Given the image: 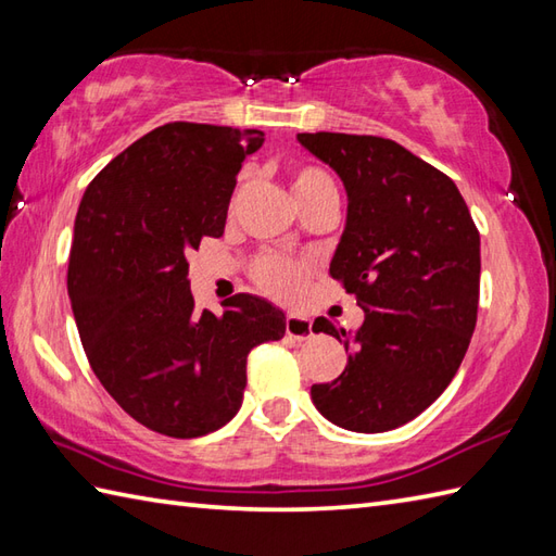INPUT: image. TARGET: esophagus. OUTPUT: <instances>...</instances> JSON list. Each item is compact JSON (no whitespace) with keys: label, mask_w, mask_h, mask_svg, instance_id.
I'll list each match as a JSON object with an SVG mask.
<instances>
[{"label":"esophagus","mask_w":556,"mask_h":556,"mask_svg":"<svg viewBox=\"0 0 556 556\" xmlns=\"http://www.w3.org/2000/svg\"><path fill=\"white\" fill-rule=\"evenodd\" d=\"M287 334L296 341L313 337V323L305 315H287Z\"/></svg>","instance_id":"34e87169"}]
</instances>
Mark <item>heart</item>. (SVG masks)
<instances>
[{"label":"heart","instance_id":"heart-1","mask_svg":"<svg viewBox=\"0 0 556 556\" xmlns=\"http://www.w3.org/2000/svg\"><path fill=\"white\" fill-rule=\"evenodd\" d=\"M327 188H334V184L323 169L299 167L293 172L291 191H293V198H296V203L320 191H327ZM239 191H241V184L236 188V193ZM303 277H305L303 265L291 263V260L279 257V255H265L255 265L257 285L277 299H296L303 289Z\"/></svg>","mask_w":556,"mask_h":556}]
</instances>
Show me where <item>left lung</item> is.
<instances>
[{
  "mask_svg": "<svg viewBox=\"0 0 556 556\" xmlns=\"http://www.w3.org/2000/svg\"><path fill=\"white\" fill-rule=\"evenodd\" d=\"M344 184L346 224L329 275L365 313L356 332L325 317L315 334L344 341L346 368L313 384L323 416L351 432L401 428L454 380L473 337L480 233L456 184L394 140L299 134Z\"/></svg>",
  "mask_w": 556,
  "mask_h": 556,
  "instance_id": "left-lung-1",
  "label": "left lung"
}]
</instances>
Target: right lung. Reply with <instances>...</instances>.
I'll list each match as a JSON object with an SVG mask.
<instances>
[{
	"label": "right lung",
	"mask_w": 556,
	"mask_h": 556,
	"mask_svg": "<svg viewBox=\"0 0 556 556\" xmlns=\"http://www.w3.org/2000/svg\"><path fill=\"white\" fill-rule=\"evenodd\" d=\"M257 128L164 124L116 155L83 193L68 257V299L98 380L128 416L179 440L241 408L253 346L287 332L267 299L236 293L195 311L188 251L219 239Z\"/></svg>",
	"instance_id": "add662e5"
}]
</instances>
